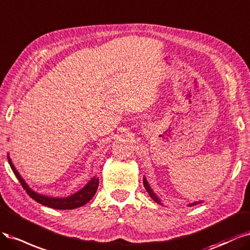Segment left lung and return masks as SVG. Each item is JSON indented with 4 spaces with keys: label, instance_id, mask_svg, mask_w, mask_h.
I'll use <instances>...</instances> for the list:
<instances>
[{
    "label": "left lung",
    "instance_id": "obj_1",
    "mask_svg": "<svg viewBox=\"0 0 250 250\" xmlns=\"http://www.w3.org/2000/svg\"><path fill=\"white\" fill-rule=\"evenodd\" d=\"M143 185H144V188H146V191L148 192L149 196H150L152 199H154V200L156 201V203H158V204H160V205H161V201H160V199L157 197V195H156L155 193L152 192V190L150 189L149 185H148V183H147V181H146V178L143 179ZM197 204H199V203H194V204H191V205H189V206L191 207V206H194V205H197Z\"/></svg>",
    "mask_w": 250,
    "mask_h": 250
}]
</instances>
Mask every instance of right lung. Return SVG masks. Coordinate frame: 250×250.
<instances>
[{"instance_id":"1","label":"right lung","mask_w":250,"mask_h":250,"mask_svg":"<svg viewBox=\"0 0 250 250\" xmlns=\"http://www.w3.org/2000/svg\"><path fill=\"white\" fill-rule=\"evenodd\" d=\"M8 162H9V164H10V167L12 169L13 173L20 181L21 187L26 190L28 195L31 198H33L35 201H37V203H39V204H42V206L53 208H57V210H72V208H80V207L86 205L88 201H89L94 196L95 192H96V190H98V187H99V178H95L94 176V178L89 183H88L83 189L78 191L77 193L72 194L71 196H68L65 198H55V197L40 195L28 187L26 182L21 179V176L20 175L17 169H15L9 157H8Z\"/></svg>"}]
</instances>
